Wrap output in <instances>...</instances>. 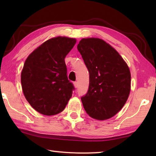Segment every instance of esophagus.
<instances>
[{
	"label": "esophagus",
	"instance_id": "esophagus-1",
	"mask_svg": "<svg viewBox=\"0 0 156 156\" xmlns=\"http://www.w3.org/2000/svg\"><path fill=\"white\" fill-rule=\"evenodd\" d=\"M73 84H74V87H75L76 88H77V87H78V84L77 82H74V83H73Z\"/></svg>",
	"mask_w": 156,
	"mask_h": 156
}]
</instances>
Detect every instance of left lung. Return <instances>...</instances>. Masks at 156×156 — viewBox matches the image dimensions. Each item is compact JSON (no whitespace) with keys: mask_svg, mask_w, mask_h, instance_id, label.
I'll use <instances>...</instances> for the list:
<instances>
[{"mask_svg":"<svg viewBox=\"0 0 156 156\" xmlns=\"http://www.w3.org/2000/svg\"><path fill=\"white\" fill-rule=\"evenodd\" d=\"M77 48L89 73L87 93L81 97L84 110L94 119H109L119 112L131 90L128 65L103 40L83 38Z\"/></svg>","mask_w":156,"mask_h":156,"instance_id":"1","label":"left lung"}]
</instances>
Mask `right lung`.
<instances>
[{
	"label": "right lung",
	"instance_id": "1",
	"mask_svg": "<svg viewBox=\"0 0 156 156\" xmlns=\"http://www.w3.org/2000/svg\"><path fill=\"white\" fill-rule=\"evenodd\" d=\"M76 40L67 37L49 39L30 54L21 72L26 100L45 115L62 112L74 89L68 80L65 58Z\"/></svg>",
	"mask_w": 156,
	"mask_h": 156
}]
</instances>
